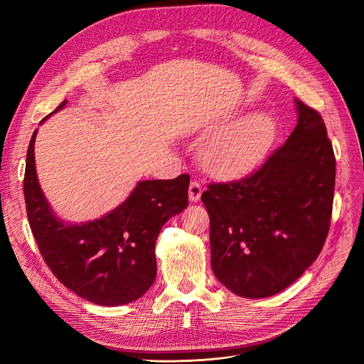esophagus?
<instances>
[{"label":"esophagus","mask_w":364,"mask_h":364,"mask_svg":"<svg viewBox=\"0 0 364 364\" xmlns=\"http://www.w3.org/2000/svg\"><path fill=\"white\" fill-rule=\"evenodd\" d=\"M202 192H203V188L196 180L190 183V186H188V199H190V202H198L202 196Z\"/></svg>","instance_id":"1"}]
</instances>
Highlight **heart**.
I'll use <instances>...</instances> for the list:
<instances>
[{"label": "heart", "mask_w": 364, "mask_h": 364, "mask_svg": "<svg viewBox=\"0 0 364 364\" xmlns=\"http://www.w3.org/2000/svg\"><path fill=\"white\" fill-rule=\"evenodd\" d=\"M276 139V121L265 112L250 113L217 125L199 149V159L209 176L220 180L240 178L257 168Z\"/></svg>", "instance_id": "heart-1"}]
</instances>
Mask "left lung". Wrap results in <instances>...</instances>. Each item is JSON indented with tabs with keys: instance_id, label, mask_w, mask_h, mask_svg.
Returning <instances> with one entry per match:
<instances>
[{
	"instance_id": "1",
	"label": "left lung",
	"mask_w": 364,
	"mask_h": 364,
	"mask_svg": "<svg viewBox=\"0 0 364 364\" xmlns=\"http://www.w3.org/2000/svg\"><path fill=\"white\" fill-rule=\"evenodd\" d=\"M296 127L252 174L202 193L211 220V265L228 291L273 296L318 257L335 190V155L318 112L295 99Z\"/></svg>"
}]
</instances>
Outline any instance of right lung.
<instances>
[{"instance_id": "obj_1", "label": "right lung", "mask_w": 364, "mask_h": 364, "mask_svg": "<svg viewBox=\"0 0 364 364\" xmlns=\"http://www.w3.org/2000/svg\"><path fill=\"white\" fill-rule=\"evenodd\" d=\"M36 132L28 147L23 192L31 230L48 269L68 289L92 304L118 307L137 301L155 282V243L164 224L188 205L190 177L139 181L129 196L103 217L65 221L57 217L38 181Z\"/></svg>"}]
</instances>
